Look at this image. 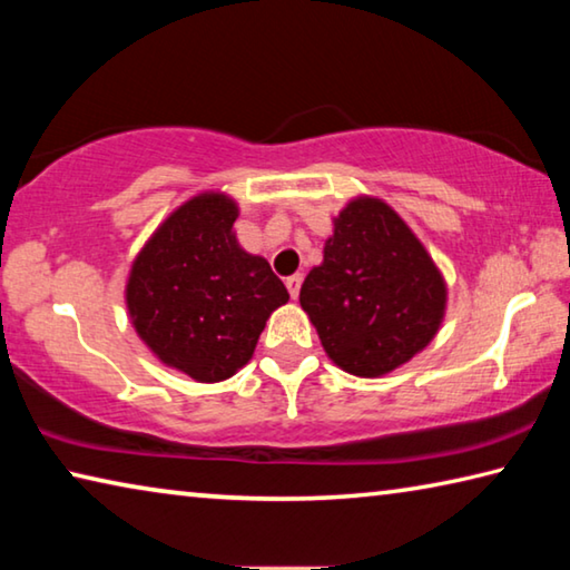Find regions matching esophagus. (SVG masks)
<instances>
[{
  "mask_svg": "<svg viewBox=\"0 0 570 570\" xmlns=\"http://www.w3.org/2000/svg\"><path fill=\"white\" fill-rule=\"evenodd\" d=\"M302 282H304L302 274H294V276L286 278V288H288V294H292V298L298 296V288H302Z\"/></svg>",
  "mask_w": 570,
  "mask_h": 570,
  "instance_id": "34e87169",
  "label": "esophagus"
}]
</instances>
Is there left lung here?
<instances>
[{
  "mask_svg": "<svg viewBox=\"0 0 570 570\" xmlns=\"http://www.w3.org/2000/svg\"><path fill=\"white\" fill-rule=\"evenodd\" d=\"M298 302L336 366L382 377L435 340L448 286L397 210L360 196L334 218L324 262L304 278Z\"/></svg>",
  "mask_w": 570,
  "mask_h": 570,
  "instance_id": "left-lung-1",
  "label": "left lung"
}]
</instances>
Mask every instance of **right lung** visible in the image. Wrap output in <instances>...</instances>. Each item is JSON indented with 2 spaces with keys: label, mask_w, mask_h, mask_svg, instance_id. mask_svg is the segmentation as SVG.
Wrapping results in <instances>:
<instances>
[{
  "label": "right lung",
  "mask_w": 570,
  "mask_h": 570,
  "mask_svg": "<svg viewBox=\"0 0 570 570\" xmlns=\"http://www.w3.org/2000/svg\"><path fill=\"white\" fill-rule=\"evenodd\" d=\"M238 206L208 190L163 220L135 256L125 304L158 360L196 382H224L256 350L288 292L266 258L238 246Z\"/></svg>",
  "instance_id": "right-lung-1"
}]
</instances>
